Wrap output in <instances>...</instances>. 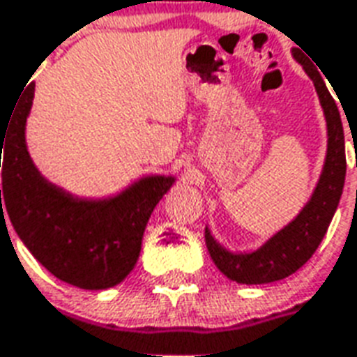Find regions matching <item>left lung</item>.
Returning <instances> with one entry per match:
<instances>
[{
	"label": "left lung",
	"instance_id": "1",
	"mask_svg": "<svg viewBox=\"0 0 357 357\" xmlns=\"http://www.w3.org/2000/svg\"><path fill=\"white\" fill-rule=\"evenodd\" d=\"M291 54L303 66L306 75L312 79L314 89L319 98V105L324 109L327 128L326 160H324L318 183L314 187L308 202L286 227L274 232L257 250L231 252L223 244H219L218 240L213 238L212 231L206 227V248L215 266L229 280L238 282V284H248V286L271 284L276 280L287 278L312 257V253L318 250L319 242L326 236L327 227L337 212L342 187H344V176H347L344 130H342L337 102L312 62L299 49H291Z\"/></svg>",
	"mask_w": 357,
	"mask_h": 357
}]
</instances>
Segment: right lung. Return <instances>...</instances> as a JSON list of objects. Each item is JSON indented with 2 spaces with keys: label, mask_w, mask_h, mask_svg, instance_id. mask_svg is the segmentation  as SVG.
I'll use <instances>...</instances> for the list:
<instances>
[{
  "label": "right lung",
  "mask_w": 357,
  "mask_h": 357,
  "mask_svg": "<svg viewBox=\"0 0 357 357\" xmlns=\"http://www.w3.org/2000/svg\"><path fill=\"white\" fill-rule=\"evenodd\" d=\"M33 92L36 83H30L0 128L1 223L9 215L31 255L66 284L81 289L117 286L136 265L147 221L176 178L144 176L102 199L75 197L54 185L33 165L26 144Z\"/></svg>",
  "instance_id": "1"
}]
</instances>
